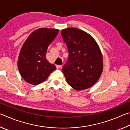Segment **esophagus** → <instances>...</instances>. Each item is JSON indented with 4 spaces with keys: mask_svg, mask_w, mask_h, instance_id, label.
Segmentation results:
<instances>
[{
    "mask_svg": "<svg viewBox=\"0 0 130 130\" xmlns=\"http://www.w3.org/2000/svg\"><path fill=\"white\" fill-rule=\"evenodd\" d=\"M56 67L57 68V69H60V68H61V67H62V65H57Z\"/></svg>",
    "mask_w": 130,
    "mask_h": 130,
    "instance_id": "34e87169",
    "label": "esophagus"
}]
</instances>
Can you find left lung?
Wrapping results in <instances>:
<instances>
[{"mask_svg":"<svg viewBox=\"0 0 130 130\" xmlns=\"http://www.w3.org/2000/svg\"><path fill=\"white\" fill-rule=\"evenodd\" d=\"M69 57L62 71L73 89L89 88L100 78L103 72V57L96 41L91 35L76 28L61 31Z\"/></svg>","mask_w":130,"mask_h":130,"instance_id":"obj_1","label":"left lung"}]
</instances>
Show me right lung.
<instances>
[{"instance_id": "1", "label": "right lung", "mask_w": 130, "mask_h": 130, "mask_svg": "<svg viewBox=\"0 0 130 130\" xmlns=\"http://www.w3.org/2000/svg\"><path fill=\"white\" fill-rule=\"evenodd\" d=\"M58 33V30L38 28L31 32L21 50L18 67L22 78L28 83L38 85L46 80L56 69L46 58L50 43Z\"/></svg>"}]
</instances>
